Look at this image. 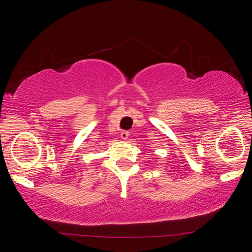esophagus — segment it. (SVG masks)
<instances>
[{
	"label": "esophagus",
	"instance_id": "esophagus-1",
	"mask_svg": "<svg viewBox=\"0 0 252 252\" xmlns=\"http://www.w3.org/2000/svg\"><path fill=\"white\" fill-rule=\"evenodd\" d=\"M127 136H129V132H127V131H122L121 132V139L126 140Z\"/></svg>",
	"mask_w": 252,
	"mask_h": 252
}]
</instances>
